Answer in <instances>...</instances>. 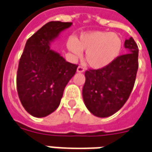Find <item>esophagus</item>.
Returning a JSON list of instances; mask_svg holds the SVG:
<instances>
[{
  "mask_svg": "<svg viewBox=\"0 0 152 152\" xmlns=\"http://www.w3.org/2000/svg\"><path fill=\"white\" fill-rule=\"evenodd\" d=\"M77 71H78V73H83V72H84V71H85V68H84V67H83V66L79 65L78 67V69H77Z\"/></svg>",
  "mask_w": 152,
  "mask_h": 152,
  "instance_id": "obj_1",
  "label": "esophagus"
}]
</instances>
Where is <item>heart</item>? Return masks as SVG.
<instances>
[{
  "mask_svg": "<svg viewBox=\"0 0 152 152\" xmlns=\"http://www.w3.org/2000/svg\"><path fill=\"white\" fill-rule=\"evenodd\" d=\"M73 54L80 57L86 51L87 63L94 69H102L113 62L121 52L122 39L116 33L92 31L80 35L77 42L70 39L67 44Z\"/></svg>",
  "mask_w": 152,
  "mask_h": 152,
  "instance_id": "heart-1",
  "label": "heart"
}]
</instances>
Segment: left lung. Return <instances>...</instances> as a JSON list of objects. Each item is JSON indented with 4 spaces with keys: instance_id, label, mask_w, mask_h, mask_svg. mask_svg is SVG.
Segmentation results:
<instances>
[{
    "instance_id": "left-lung-1",
    "label": "left lung",
    "mask_w": 152,
    "mask_h": 152,
    "mask_svg": "<svg viewBox=\"0 0 152 152\" xmlns=\"http://www.w3.org/2000/svg\"><path fill=\"white\" fill-rule=\"evenodd\" d=\"M127 53L109 65L85 72L83 98L92 113L107 118L126 103L132 91L138 69V46L132 37L124 44Z\"/></svg>"
}]
</instances>
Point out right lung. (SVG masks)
Listing matches in <instances>:
<instances>
[{"label":"right lung","instance_id":"obj_1","mask_svg":"<svg viewBox=\"0 0 152 152\" xmlns=\"http://www.w3.org/2000/svg\"><path fill=\"white\" fill-rule=\"evenodd\" d=\"M71 22L50 21L27 39L16 75L22 106L35 118H44L58 108L64 88L78 64H71L50 49V41Z\"/></svg>","mask_w":152,"mask_h":152}]
</instances>
